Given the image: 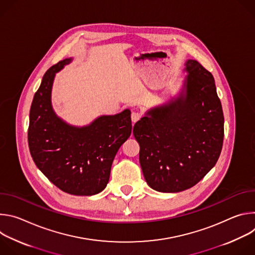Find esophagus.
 Returning a JSON list of instances; mask_svg holds the SVG:
<instances>
[{"mask_svg": "<svg viewBox=\"0 0 255 255\" xmlns=\"http://www.w3.org/2000/svg\"><path fill=\"white\" fill-rule=\"evenodd\" d=\"M141 117H142V114L140 112H132V114H131V119H132L133 123L140 120Z\"/></svg>", "mask_w": 255, "mask_h": 255, "instance_id": "obj_1", "label": "esophagus"}]
</instances>
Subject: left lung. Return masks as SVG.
I'll return each mask as SVG.
<instances>
[{
    "instance_id": "left-lung-1",
    "label": "left lung",
    "mask_w": 255,
    "mask_h": 255,
    "mask_svg": "<svg viewBox=\"0 0 255 255\" xmlns=\"http://www.w3.org/2000/svg\"><path fill=\"white\" fill-rule=\"evenodd\" d=\"M183 93L151 109L133 127L139 161L148 186L162 193L188 190L220 156L224 115L211 72L197 60L186 62Z\"/></svg>"
}]
</instances>
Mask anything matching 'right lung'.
Returning a JSON list of instances; mask_svg holds the SVG:
<instances>
[{"mask_svg":"<svg viewBox=\"0 0 255 255\" xmlns=\"http://www.w3.org/2000/svg\"><path fill=\"white\" fill-rule=\"evenodd\" d=\"M70 61L65 58L52 65L34 95L29 150L36 166L58 189L70 195L92 196L106 188L114 157L131 135V112L102 116L82 128L59 119L51 107V88L55 72Z\"/></svg>","mask_w":255,"mask_h":255,"instance_id":"obj_1","label":"right lung"}]
</instances>
